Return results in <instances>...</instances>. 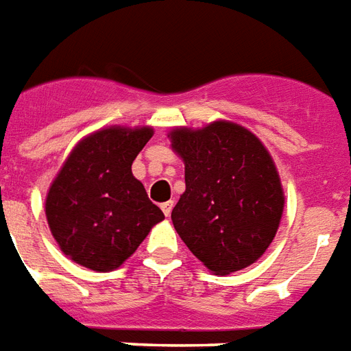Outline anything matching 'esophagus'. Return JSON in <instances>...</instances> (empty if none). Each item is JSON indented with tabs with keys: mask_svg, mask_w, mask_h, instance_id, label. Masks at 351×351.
I'll use <instances>...</instances> for the list:
<instances>
[{
	"mask_svg": "<svg viewBox=\"0 0 351 351\" xmlns=\"http://www.w3.org/2000/svg\"><path fill=\"white\" fill-rule=\"evenodd\" d=\"M173 205H175V202H173V200L166 202V204H162V210H164V215L171 216V210H173Z\"/></svg>",
	"mask_w": 351,
	"mask_h": 351,
	"instance_id": "1",
	"label": "esophagus"
}]
</instances>
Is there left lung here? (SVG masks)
Listing matches in <instances>:
<instances>
[{
    "instance_id": "left-lung-1",
    "label": "left lung",
    "mask_w": 351,
    "mask_h": 351,
    "mask_svg": "<svg viewBox=\"0 0 351 351\" xmlns=\"http://www.w3.org/2000/svg\"><path fill=\"white\" fill-rule=\"evenodd\" d=\"M169 138L185 164V191L171 213L184 243L216 276L258 261L274 240L285 207L267 147L229 121L175 128Z\"/></svg>"
}]
</instances>
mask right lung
Listing matches in <instances>:
<instances>
[{
	"label": "right lung",
	"mask_w": 351,
	"mask_h": 351,
	"mask_svg": "<svg viewBox=\"0 0 351 351\" xmlns=\"http://www.w3.org/2000/svg\"><path fill=\"white\" fill-rule=\"evenodd\" d=\"M153 128L110 126L84 136L48 189L45 213L59 249L95 272L119 269L164 213L131 164Z\"/></svg>",
	"instance_id": "1"
}]
</instances>
